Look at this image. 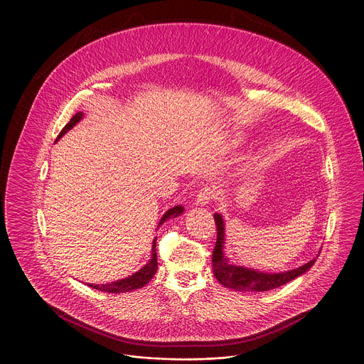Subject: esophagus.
Listing matches in <instances>:
<instances>
[{"mask_svg": "<svg viewBox=\"0 0 364 364\" xmlns=\"http://www.w3.org/2000/svg\"><path fill=\"white\" fill-rule=\"evenodd\" d=\"M213 196H215L213 188L205 186V187L198 193V196H196V203L200 205V206H206V205H209V203L212 202Z\"/></svg>", "mask_w": 364, "mask_h": 364, "instance_id": "esophagus-1", "label": "esophagus"}]
</instances>
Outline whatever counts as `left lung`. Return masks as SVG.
<instances>
[{"label":"left lung","mask_w":364,"mask_h":364,"mask_svg":"<svg viewBox=\"0 0 364 364\" xmlns=\"http://www.w3.org/2000/svg\"><path fill=\"white\" fill-rule=\"evenodd\" d=\"M215 223L218 230V240L212 253V267L213 274L218 281L225 288H232L235 291H252V292H263L276 289L281 285L302 276L314 264L316 259L310 260L306 264L284 272V273H262L259 270H252L248 267L231 264L227 257H224V222L220 215L215 213Z\"/></svg>","instance_id":"8db88e82"}]
</instances>
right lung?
Here are the masks:
<instances>
[{
    "label": "right lung",
    "mask_w": 364,
    "mask_h": 364,
    "mask_svg": "<svg viewBox=\"0 0 364 364\" xmlns=\"http://www.w3.org/2000/svg\"><path fill=\"white\" fill-rule=\"evenodd\" d=\"M83 117V113L77 112L72 119L70 122L62 129V132L59 133L56 141L59 140L66 132H69L80 119ZM183 213V206L178 205V206H174L171 209H168V212L164 215V218L161 219V223H164L165 220L168 219H173V218H177L178 215ZM151 259L149 262L141 267V270H139L137 273H134L133 276L127 277V279H123V280L114 281V282H109V284H90L91 288L94 289H98V291H102V292H109V294H120V292H130V291H134V289H139L142 288L145 284H148L151 279L155 276L156 273V269H158V257H156V238H154V242H152V253H151Z\"/></svg>",
    "instance_id": "obj_1"
}]
</instances>
